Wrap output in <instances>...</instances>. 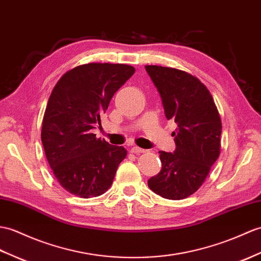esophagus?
I'll list each match as a JSON object with an SVG mask.
<instances>
[{"label": "esophagus", "instance_id": "esophagus-1", "mask_svg": "<svg viewBox=\"0 0 261 261\" xmlns=\"http://www.w3.org/2000/svg\"><path fill=\"white\" fill-rule=\"evenodd\" d=\"M131 152L135 153V154H140V153L145 152V150H144V149H141V148H139V147H132V148H131Z\"/></svg>", "mask_w": 261, "mask_h": 261}]
</instances>
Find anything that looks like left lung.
Wrapping results in <instances>:
<instances>
[{
	"label": "left lung",
	"mask_w": 261,
	"mask_h": 261,
	"mask_svg": "<svg viewBox=\"0 0 261 261\" xmlns=\"http://www.w3.org/2000/svg\"><path fill=\"white\" fill-rule=\"evenodd\" d=\"M159 91L166 118L174 120L173 153L160 151L161 171L148 180L156 195L181 200L195 193L220 154L221 119L213 95L198 77L173 68L145 65Z\"/></svg>",
	"instance_id": "8db88e82"
}]
</instances>
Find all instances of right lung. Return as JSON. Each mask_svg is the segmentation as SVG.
Here are the masks:
<instances>
[{
  "label": "right lung",
  "mask_w": 261,
  "mask_h": 261,
  "mask_svg": "<svg viewBox=\"0 0 261 261\" xmlns=\"http://www.w3.org/2000/svg\"><path fill=\"white\" fill-rule=\"evenodd\" d=\"M135 71L128 64H82L53 88L41 140L54 177L72 195L98 197L111 187L126 150L96 139L92 129L101 125L100 116Z\"/></svg>",
  "instance_id": "obj_1"
}]
</instances>
